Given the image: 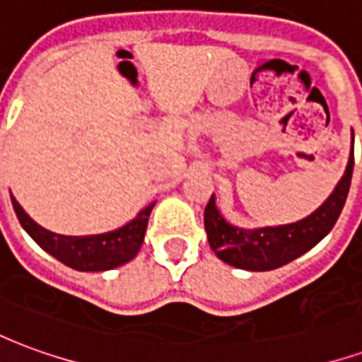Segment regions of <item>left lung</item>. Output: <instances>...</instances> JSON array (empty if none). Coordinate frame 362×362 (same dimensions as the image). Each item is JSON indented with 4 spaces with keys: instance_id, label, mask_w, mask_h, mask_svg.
<instances>
[{
    "instance_id": "1",
    "label": "left lung",
    "mask_w": 362,
    "mask_h": 362,
    "mask_svg": "<svg viewBox=\"0 0 362 362\" xmlns=\"http://www.w3.org/2000/svg\"><path fill=\"white\" fill-rule=\"evenodd\" d=\"M353 163L355 158L351 147L349 163L343 178L335 186L334 194L312 215L293 225L256 228V230L236 228L221 217L211 196L209 204L205 205L204 215L209 246L228 266L248 269V272H269L303 256L304 252L314 248L339 219L349 194Z\"/></svg>"
}]
</instances>
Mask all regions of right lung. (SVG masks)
Listing matches in <instances>:
<instances>
[{
	"label": "right lung",
	"instance_id": "right-lung-1",
	"mask_svg": "<svg viewBox=\"0 0 362 362\" xmlns=\"http://www.w3.org/2000/svg\"><path fill=\"white\" fill-rule=\"evenodd\" d=\"M11 202L17 219L28 235L33 236V240L50 256L77 272H106L134 259L135 254L141 248L147 221L155 205H147L134 221H129L118 230L95 236H64L36 225L23 211V207L15 197H11Z\"/></svg>",
	"mask_w": 362,
	"mask_h": 362
}]
</instances>
